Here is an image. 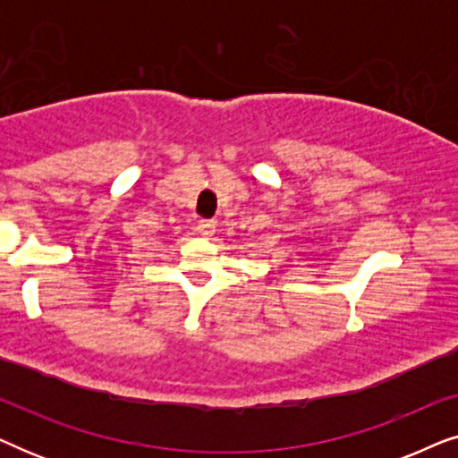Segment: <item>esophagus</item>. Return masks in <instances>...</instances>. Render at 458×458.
<instances>
[{
	"instance_id": "34e87169",
	"label": "esophagus",
	"mask_w": 458,
	"mask_h": 458,
	"mask_svg": "<svg viewBox=\"0 0 458 458\" xmlns=\"http://www.w3.org/2000/svg\"><path fill=\"white\" fill-rule=\"evenodd\" d=\"M215 227H216V221H208V218H204V221L198 223V233L202 237H212L215 235Z\"/></svg>"
}]
</instances>
